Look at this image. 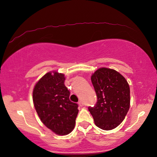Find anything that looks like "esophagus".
<instances>
[{
    "label": "esophagus",
    "mask_w": 157,
    "mask_h": 157,
    "mask_svg": "<svg viewBox=\"0 0 157 157\" xmlns=\"http://www.w3.org/2000/svg\"><path fill=\"white\" fill-rule=\"evenodd\" d=\"M78 104H79V105L80 106H84V102H83L82 101H79V102H78Z\"/></svg>",
    "instance_id": "obj_1"
}]
</instances>
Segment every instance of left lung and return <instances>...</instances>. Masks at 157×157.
Listing matches in <instances>:
<instances>
[{
	"instance_id": "left-lung-1",
	"label": "left lung",
	"mask_w": 157,
	"mask_h": 157,
	"mask_svg": "<svg viewBox=\"0 0 157 157\" xmlns=\"http://www.w3.org/2000/svg\"><path fill=\"white\" fill-rule=\"evenodd\" d=\"M91 81L97 102L88 110L95 125L104 130H111L121 123L130 105V90L124 77L114 69L100 68L93 73Z\"/></svg>"
}]
</instances>
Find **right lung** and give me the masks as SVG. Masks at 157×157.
<instances>
[{"label": "right lung", "mask_w": 157, "mask_h": 157, "mask_svg": "<svg viewBox=\"0 0 157 157\" xmlns=\"http://www.w3.org/2000/svg\"><path fill=\"white\" fill-rule=\"evenodd\" d=\"M65 80L63 73L48 72L33 90V102L40 119L48 129L61 136L73 131L79 111L78 105L69 100Z\"/></svg>", "instance_id": "right-lung-1"}]
</instances>
